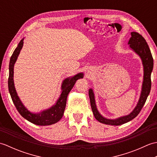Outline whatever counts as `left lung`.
I'll list each match as a JSON object with an SVG mask.
<instances>
[{
  "instance_id": "left-lung-1",
  "label": "left lung",
  "mask_w": 157,
  "mask_h": 157,
  "mask_svg": "<svg viewBox=\"0 0 157 157\" xmlns=\"http://www.w3.org/2000/svg\"><path fill=\"white\" fill-rule=\"evenodd\" d=\"M131 36L128 42L129 48L137 54L142 60L143 69H144V76H143V82L142 86V91L140 96L137 105L134 109L125 116L120 117L115 119H110L103 117L98 111L96 107L94 94L92 88L89 89L88 94L90 101L91 108L93 114L96 120L99 122L106 125H120L129 122L134 119L142 110L144 105L146 99L150 94L151 89V73L153 69V58L151 50L146 42L145 39L138 33L133 32L131 33Z\"/></svg>"
}]
</instances>
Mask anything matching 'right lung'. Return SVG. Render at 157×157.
Segmentation results:
<instances>
[{
    "label": "right lung",
    "mask_w": 157,
    "mask_h": 157,
    "mask_svg": "<svg viewBox=\"0 0 157 157\" xmlns=\"http://www.w3.org/2000/svg\"><path fill=\"white\" fill-rule=\"evenodd\" d=\"M23 40L24 38H23L19 42L17 47L15 48L11 59H10L9 75L8 79V87L10 95H11L13 104L15 105L17 110L23 118L38 125H52L58 122L63 117L67 103V98L69 93L74 86L76 81L79 79L84 78V73H79L72 77L65 78L61 84V95H60L55 104L52 105L51 107L43 110V111L37 113L30 112L23 105L18 96L15 88L14 80H13L14 65L17 59L20 51L23 47Z\"/></svg>",
    "instance_id": "right-lung-1"
}]
</instances>
